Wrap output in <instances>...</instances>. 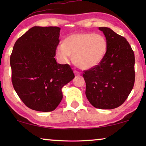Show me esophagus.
<instances>
[{"label": "esophagus", "mask_w": 146, "mask_h": 146, "mask_svg": "<svg viewBox=\"0 0 146 146\" xmlns=\"http://www.w3.org/2000/svg\"><path fill=\"white\" fill-rule=\"evenodd\" d=\"M74 73L75 74L76 76H79V75H80V72H78V71H76V70L74 71Z\"/></svg>", "instance_id": "esophagus-1"}]
</instances>
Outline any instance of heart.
<instances>
[{
	"instance_id": "obj_1",
	"label": "heart",
	"mask_w": 146,
	"mask_h": 146,
	"mask_svg": "<svg viewBox=\"0 0 146 146\" xmlns=\"http://www.w3.org/2000/svg\"><path fill=\"white\" fill-rule=\"evenodd\" d=\"M108 49L106 40L94 33H75L68 36L63 44L56 48L57 57L62 62L69 60L72 55L73 62L82 70L97 66L103 60Z\"/></svg>"
}]
</instances>
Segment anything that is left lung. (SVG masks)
I'll return each mask as SVG.
<instances>
[{"label": "left lung", "mask_w": 146, "mask_h": 146, "mask_svg": "<svg viewBox=\"0 0 146 146\" xmlns=\"http://www.w3.org/2000/svg\"><path fill=\"white\" fill-rule=\"evenodd\" d=\"M104 34L108 49L97 66L83 74L86 96L94 107L113 109L125 101L135 82V56L124 37L107 27H100Z\"/></svg>", "instance_id": "8db88e82"}]
</instances>
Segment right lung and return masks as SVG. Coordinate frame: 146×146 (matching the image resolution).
Returning <instances> with one entry per match:
<instances>
[{"instance_id": "obj_1", "label": "right lung", "mask_w": 146, "mask_h": 146, "mask_svg": "<svg viewBox=\"0 0 146 146\" xmlns=\"http://www.w3.org/2000/svg\"><path fill=\"white\" fill-rule=\"evenodd\" d=\"M60 31L57 27H34L14 45L10 58L14 89L34 110H54L62 99V88L75 76L70 66L54 58Z\"/></svg>"}]
</instances>
